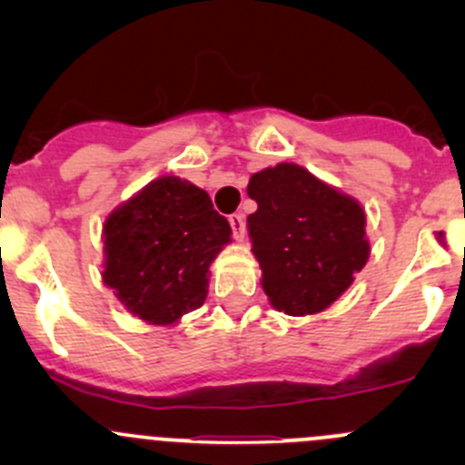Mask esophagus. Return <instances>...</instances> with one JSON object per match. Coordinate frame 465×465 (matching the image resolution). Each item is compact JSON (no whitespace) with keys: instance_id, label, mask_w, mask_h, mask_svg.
Masks as SVG:
<instances>
[{"instance_id":"obj_1","label":"esophagus","mask_w":465,"mask_h":465,"mask_svg":"<svg viewBox=\"0 0 465 465\" xmlns=\"http://www.w3.org/2000/svg\"><path fill=\"white\" fill-rule=\"evenodd\" d=\"M229 224H232V232L236 241H242L245 238V218L241 213H233L229 215Z\"/></svg>"}]
</instances>
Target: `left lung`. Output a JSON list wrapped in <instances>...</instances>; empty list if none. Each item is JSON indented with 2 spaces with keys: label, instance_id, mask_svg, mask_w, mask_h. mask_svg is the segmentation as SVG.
Listing matches in <instances>:
<instances>
[{
  "label": "left lung",
  "instance_id": "1",
  "mask_svg": "<svg viewBox=\"0 0 465 465\" xmlns=\"http://www.w3.org/2000/svg\"><path fill=\"white\" fill-rule=\"evenodd\" d=\"M247 195L259 204L247 232L272 308L292 317L326 311L371 254L362 204L292 162L254 173Z\"/></svg>",
  "mask_w": 465,
  "mask_h": 465
}]
</instances>
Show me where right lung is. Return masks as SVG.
Listing matches in <instances>:
<instances>
[{
	"label": "right lung",
	"instance_id": "obj_1",
	"mask_svg": "<svg viewBox=\"0 0 465 465\" xmlns=\"http://www.w3.org/2000/svg\"><path fill=\"white\" fill-rule=\"evenodd\" d=\"M232 227L200 186L162 175L121 203L103 224V283L130 315L177 323L204 303L209 265Z\"/></svg>",
	"mask_w": 465,
	"mask_h": 465
}]
</instances>
